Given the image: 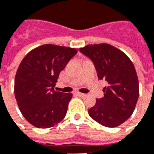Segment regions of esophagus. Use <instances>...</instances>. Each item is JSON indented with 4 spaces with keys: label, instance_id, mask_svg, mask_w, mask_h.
<instances>
[{
    "label": "esophagus",
    "instance_id": "esophagus-1",
    "mask_svg": "<svg viewBox=\"0 0 154 154\" xmlns=\"http://www.w3.org/2000/svg\"><path fill=\"white\" fill-rule=\"evenodd\" d=\"M76 95L79 96V97H82V98H83V97H85L86 96V94L81 93V92H77V93H76Z\"/></svg>",
    "mask_w": 154,
    "mask_h": 154
}]
</instances>
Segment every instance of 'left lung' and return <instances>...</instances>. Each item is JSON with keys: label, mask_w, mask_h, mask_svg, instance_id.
<instances>
[{"label": "left lung", "mask_w": 154, "mask_h": 154, "mask_svg": "<svg viewBox=\"0 0 154 154\" xmlns=\"http://www.w3.org/2000/svg\"><path fill=\"white\" fill-rule=\"evenodd\" d=\"M79 51L93 62L99 79L108 83L104 96L96 99L89 116L105 127L120 125L132 116L139 97L134 65L125 54L109 44L88 45Z\"/></svg>", "instance_id": "left-lung-1"}]
</instances>
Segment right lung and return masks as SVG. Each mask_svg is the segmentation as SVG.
<instances>
[{"label":"right lung","mask_w":154,"mask_h":154,"mask_svg":"<svg viewBox=\"0 0 154 154\" xmlns=\"http://www.w3.org/2000/svg\"><path fill=\"white\" fill-rule=\"evenodd\" d=\"M77 50L45 44L26 54L17 71L14 94L21 114L36 128L53 127L63 120L71 93L54 90L59 73Z\"/></svg>","instance_id":"1"}]
</instances>
